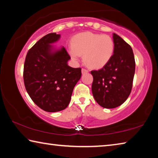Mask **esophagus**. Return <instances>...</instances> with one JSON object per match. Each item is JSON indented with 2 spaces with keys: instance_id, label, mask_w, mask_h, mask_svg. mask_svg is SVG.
<instances>
[{
  "instance_id": "1",
  "label": "esophagus",
  "mask_w": 158,
  "mask_h": 158,
  "mask_svg": "<svg viewBox=\"0 0 158 158\" xmlns=\"http://www.w3.org/2000/svg\"><path fill=\"white\" fill-rule=\"evenodd\" d=\"M88 72H89V71H88L87 69H84V68H82V69H81V73H82V74L87 73Z\"/></svg>"
}]
</instances>
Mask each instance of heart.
I'll return each mask as SVG.
<instances>
[{
  "instance_id": "b5f03b06",
  "label": "heart",
  "mask_w": 158,
  "mask_h": 158,
  "mask_svg": "<svg viewBox=\"0 0 158 158\" xmlns=\"http://www.w3.org/2000/svg\"><path fill=\"white\" fill-rule=\"evenodd\" d=\"M114 52V42L107 35L84 32L76 35L72 40L69 53L73 60H78L84 55L87 65L100 69L107 65Z\"/></svg>"
}]
</instances>
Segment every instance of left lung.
Returning <instances> with one entry per match:
<instances>
[{
    "label": "left lung",
    "instance_id": "8db88e82",
    "mask_svg": "<svg viewBox=\"0 0 158 158\" xmlns=\"http://www.w3.org/2000/svg\"><path fill=\"white\" fill-rule=\"evenodd\" d=\"M114 52L107 65L93 70L92 93L101 106L113 109L121 105L131 93L135 72L133 51L129 44L116 33L113 34Z\"/></svg>",
    "mask_w": 158,
    "mask_h": 158
}]
</instances>
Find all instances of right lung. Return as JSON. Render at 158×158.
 <instances>
[{
    "mask_svg": "<svg viewBox=\"0 0 158 158\" xmlns=\"http://www.w3.org/2000/svg\"><path fill=\"white\" fill-rule=\"evenodd\" d=\"M56 33L47 34L28 51L23 68V81L32 100L47 112L62 111L68 106L74 86L81 78V68L68 65L70 59L63 47L52 44L60 39Z\"/></svg>",
    "mask_w": 158,
    "mask_h": 158,
    "instance_id": "obj_1",
    "label": "right lung"
}]
</instances>
